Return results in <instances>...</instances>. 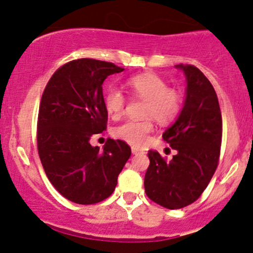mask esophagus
<instances>
[{"instance_id": "obj_1", "label": "esophagus", "mask_w": 253, "mask_h": 253, "mask_svg": "<svg viewBox=\"0 0 253 253\" xmlns=\"http://www.w3.org/2000/svg\"><path fill=\"white\" fill-rule=\"evenodd\" d=\"M132 154H133V155H140V154H144V151H143L140 148L132 147Z\"/></svg>"}]
</instances>
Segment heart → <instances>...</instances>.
I'll list each match as a JSON object with an SVG mask.
<instances>
[{"mask_svg":"<svg viewBox=\"0 0 253 253\" xmlns=\"http://www.w3.org/2000/svg\"><path fill=\"white\" fill-rule=\"evenodd\" d=\"M126 87L135 97L145 100V120H127L114 128V135L134 145H142L147 142L149 133L153 131L154 118L160 124H169L177 118L182 106L179 92L169 88L164 79L156 74L144 73L134 75L126 81ZM125 95L118 88H110L106 92L104 105L106 113L113 119L122 115L125 109Z\"/></svg>","mask_w":253,"mask_h":253,"instance_id":"b5f03b06","label":"heart"}]
</instances>
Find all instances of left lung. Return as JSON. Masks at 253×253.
<instances>
[{
	"instance_id": "obj_1",
	"label": "left lung",
	"mask_w": 253,
	"mask_h": 253,
	"mask_svg": "<svg viewBox=\"0 0 253 253\" xmlns=\"http://www.w3.org/2000/svg\"><path fill=\"white\" fill-rule=\"evenodd\" d=\"M187 80L185 99L173 125L162 138L177 150L171 161L150 150L144 178L150 200L169 210L198 200L218 166L222 143V115L213 86L196 66L179 64Z\"/></svg>"
}]
</instances>
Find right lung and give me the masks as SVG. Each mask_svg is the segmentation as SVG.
<instances>
[{
  "mask_svg": "<svg viewBox=\"0 0 253 253\" xmlns=\"http://www.w3.org/2000/svg\"><path fill=\"white\" fill-rule=\"evenodd\" d=\"M124 69L102 60H73L58 69L44 88L37 122V149L49 182L68 200L100 203L113 194L131 156L120 139L103 150L92 147L93 134L106 128L103 82Z\"/></svg>",
  "mask_w": 253,
  "mask_h": 253,
  "instance_id": "1",
  "label": "right lung"
}]
</instances>
